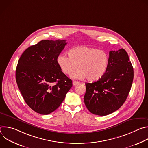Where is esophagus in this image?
I'll use <instances>...</instances> for the list:
<instances>
[{
  "label": "esophagus",
  "instance_id": "obj_1",
  "mask_svg": "<svg viewBox=\"0 0 148 148\" xmlns=\"http://www.w3.org/2000/svg\"><path fill=\"white\" fill-rule=\"evenodd\" d=\"M79 84V82H78V81H73V85L74 86H75L78 85V84Z\"/></svg>",
  "mask_w": 148,
  "mask_h": 148
}]
</instances>
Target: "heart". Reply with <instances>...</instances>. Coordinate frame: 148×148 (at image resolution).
Returning <instances> with one entry per match:
<instances>
[{
  "label": "heart",
  "instance_id": "heart-1",
  "mask_svg": "<svg viewBox=\"0 0 148 148\" xmlns=\"http://www.w3.org/2000/svg\"><path fill=\"white\" fill-rule=\"evenodd\" d=\"M66 54L58 56L57 62L61 71L69 75L76 68H79L71 75L74 79H84L87 77L91 82L101 78L106 73L109 56L103 51L87 47L78 46L71 49Z\"/></svg>",
  "mask_w": 148,
  "mask_h": 148
}]
</instances>
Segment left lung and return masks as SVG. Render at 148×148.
<instances>
[{"label": "left lung", "mask_w": 148, "mask_h": 148, "mask_svg": "<svg viewBox=\"0 0 148 148\" xmlns=\"http://www.w3.org/2000/svg\"><path fill=\"white\" fill-rule=\"evenodd\" d=\"M134 69L128 53L121 49L110 51L109 64L103 76L93 83H86L84 103L93 114L105 116L118 110L130 93Z\"/></svg>", "instance_id": "left-lung-1"}]
</instances>
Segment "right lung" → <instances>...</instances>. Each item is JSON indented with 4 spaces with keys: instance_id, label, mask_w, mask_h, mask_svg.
Wrapping results in <instances>:
<instances>
[{
    "instance_id": "right-lung-1",
    "label": "right lung",
    "mask_w": 148,
    "mask_h": 148,
    "mask_svg": "<svg viewBox=\"0 0 148 148\" xmlns=\"http://www.w3.org/2000/svg\"><path fill=\"white\" fill-rule=\"evenodd\" d=\"M66 45V40H41L28 47L18 60L17 86L26 103L38 114L48 115L57 109L73 86L57 62Z\"/></svg>"
}]
</instances>
